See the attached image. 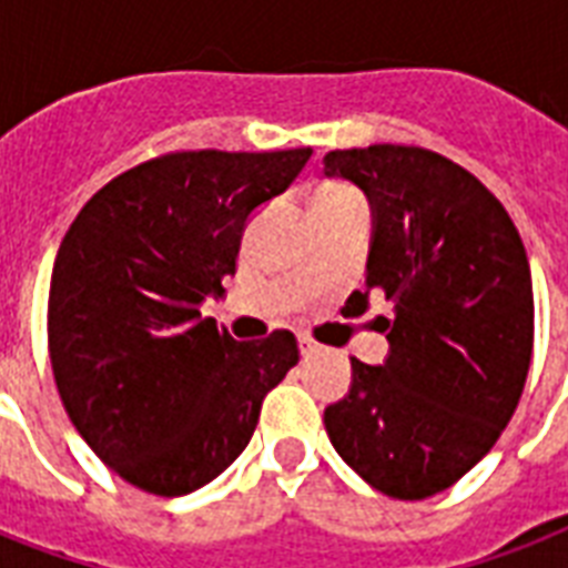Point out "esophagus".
I'll use <instances>...</instances> for the list:
<instances>
[{"mask_svg":"<svg viewBox=\"0 0 568 568\" xmlns=\"http://www.w3.org/2000/svg\"><path fill=\"white\" fill-rule=\"evenodd\" d=\"M301 354L303 356H315V354H318V345H315L310 336H301Z\"/></svg>","mask_w":568,"mask_h":568,"instance_id":"obj_1","label":"esophagus"}]
</instances>
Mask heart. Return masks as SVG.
<instances>
[{
  "mask_svg": "<svg viewBox=\"0 0 568 568\" xmlns=\"http://www.w3.org/2000/svg\"><path fill=\"white\" fill-rule=\"evenodd\" d=\"M347 194H351L347 189H324L318 196H347Z\"/></svg>",
  "mask_w": 568,
  "mask_h": 568,
  "instance_id": "heart-1",
  "label": "heart"
}]
</instances>
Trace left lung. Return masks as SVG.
Instances as JSON below:
<instances>
[{
    "instance_id": "8db88e82",
    "label": "left lung",
    "mask_w": 568,
    "mask_h": 568,
    "mask_svg": "<svg viewBox=\"0 0 568 568\" xmlns=\"http://www.w3.org/2000/svg\"><path fill=\"white\" fill-rule=\"evenodd\" d=\"M324 173L368 196L365 285L392 303L377 318L386 363L351 359L324 427L365 484L422 501L475 468L519 406L534 354L528 253L493 191L433 150H333Z\"/></svg>"
}]
</instances>
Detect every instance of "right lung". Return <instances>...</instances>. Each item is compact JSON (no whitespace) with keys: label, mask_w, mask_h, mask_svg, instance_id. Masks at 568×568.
I'll return each mask as SVG.
<instances>
[{"label":"right lung","mask_w":568,"mask_h":568,"mask_svg":"<svg viewBox=\"0 0 568 568\" xmlns=\"http://www.w3.org/2000/svg\"><path fill=\"white\" fill-rule=\"evenodd\" d=\"M312 150L168 153L82 205L49 283V359L75 430L126 484L176 498L221 475L301 351L235 342L200 303L235 274L241 232Z\"/></svg>","instance_id":"add662e5"}]
</instances>
